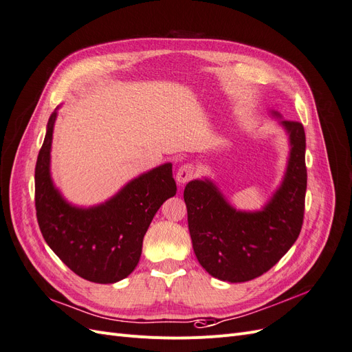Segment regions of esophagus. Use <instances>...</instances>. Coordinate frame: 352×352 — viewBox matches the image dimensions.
I'll list each match as a JSON object with an SVG mask.
<instances>
[{
    "mask_svg": "<svg viewBox=\"0 0 352 352\" xmlns=\"http://www.w3.org/2000/svg\"><path fill=\"white\" fill-rule=\"evenodd\" d=\"M195 177V166L192 165H183L181 166L178 171H177V175H175V179L178 181V184L184 186L186 183H188V181Z\"/></svg>",
    "mask_w": 352,
    "mask_h": 352,
    "instance_id": "34e87169",
    "label": "esophagus"
}]
</instances>
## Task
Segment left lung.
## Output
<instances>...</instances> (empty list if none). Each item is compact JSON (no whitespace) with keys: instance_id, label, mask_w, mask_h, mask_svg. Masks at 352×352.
Segmentation results:
<instances>
[{"instance_id":"left-lung-1","label":"left lung","mask_w":352,"mask_h":352,"mask_svg":"<svg viewBox=\"0 0 352 352\" xmlns=\"http://www.w3.org/2000/svg\"><path fill=\"white\" fill-rule=\"evenodd\" d=\"M288 135V160L280 183L257 210L234 208L214 181L192 179L184 188L192 250L209 275L247 282L275 266L300 235L307 188L305 133L301 122L269 111Z\"/></svg>"}]
</instances>
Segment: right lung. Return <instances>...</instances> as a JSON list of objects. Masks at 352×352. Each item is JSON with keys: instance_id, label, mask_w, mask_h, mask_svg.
Wrapping results in <instances>:
<instances>
[{"instance_id": "1", "label": "right lung", "mask_w": 352, "mask_h": 352, "mask_svg": "<svg viewBox=\"0 0 352 352\" xmlns=\"http://www.w3.org/2000/svg\"><path fill=\"white\" fill-rule=\"evenodd\" d=\"M56 108L47 124L35 169V205L41 232L51 250L76 275L96 283L127 278L142 256L143 236L164 201L175 196L173 164L130 179L114 196L94 206L67 200L51 174Z\"/></svg>"}]
</instances>
